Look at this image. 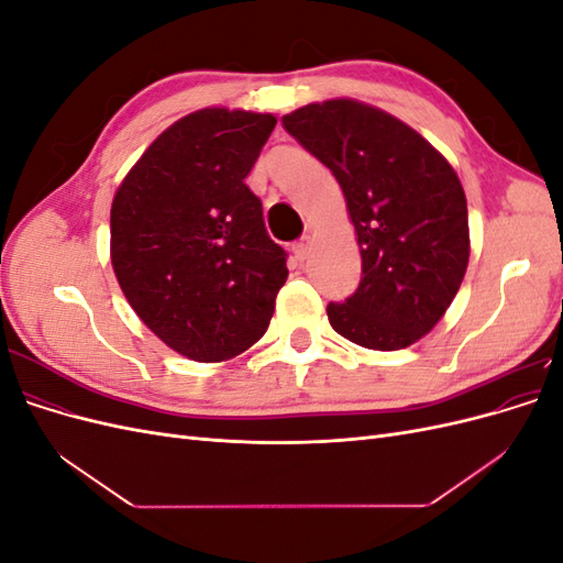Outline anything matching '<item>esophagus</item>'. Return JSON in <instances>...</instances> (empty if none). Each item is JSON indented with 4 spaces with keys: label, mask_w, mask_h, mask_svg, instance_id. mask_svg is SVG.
Masks as SVG:
<instances>
[{
    "label": "esophagus",
    "mask_w": 563,
    "mask_h": 563,
    "mask_svg": "<svg viewBox=\"0 0 563 563\" xmlns=\"http://www.w3.org/2000/svg\"><path fill=\"white\" fill-rule=\"evenodd\" d=\"M294 253H296V258L302 263L305 258H308V253H310V240L308 236H302L300 242H296L294 244Z\"/></svg>",
    "instance_id": "34e87169"
}]
</instances>
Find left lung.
<instances>
[{
	"label": "left lung",
	"mask_w": 563,
	"mask_h": 563,
	"mask_svg": "<svg viewBox=\"0 0 563 563\" xmlns=\"http://www.w3.org/2000/svg\"><path fill=\"white\" fill-rule=\"evenodd\" d=\"M282 124L335 176L362 251V282L329 302L331 327L368 350L413 345L444 317L470 261L467 199L451 164L397 117L350 98Z\"/></svg>",
	"instance_id": "obj_1"
}]
</instances>
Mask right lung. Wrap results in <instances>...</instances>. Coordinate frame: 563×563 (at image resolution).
Masks as SVG:
<instances>
[{
	"label": "right lung",
	"instance_id": "1",
	"mask_svg": "<svg viewBox=\"0 0 563 563\" xmlns=\"http://www.w3.org/2000/svg\"><path fill=\"white\" fill-rule=\"evenodd\" d=\"M277 119L207 108L168 126L119 185L112 267L145 327L195 362H223L261 340L284 286L244 178Z\"/></svg>",
	"mask_w": 563,
	"mask_h": 563
}]
</instances>
